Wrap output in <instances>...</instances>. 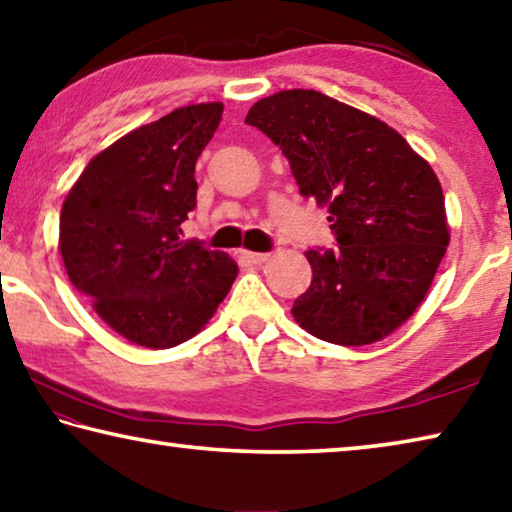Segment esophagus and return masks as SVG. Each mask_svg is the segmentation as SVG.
<instances>
[{"label": "esophagus", "mask_w": 512, "mask_h": 512, "mask_svg": "<svg viewBox=\"0 0 512 512\" xmlns=\"http://www.w3.org/2000/svg\"><path fill=\"white\" fill-rule=\"evenodd\" d=\"M244 255L248 257V262H253V264H264L266 259L271 257L268 253H250V250H248V253H244Z\"/></svg>", "instance_id": "obj_1"}]
</instances>
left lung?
Here are the masks:
<instances>
[{
    "label": "left lung",
    "mask_w": 512,
    "mask_h": 512,
    "mask_svg": "<svg viewBox=\"0 0 512 512\" xmlns=\"http://www.w3.org/2000/svg\"><path fill=\"white\" fill-rule=\"evenodd\" d=\"M287 155L305 198L327 205L339 248H311L309 289L291 314L316 339L368 345L413 316L449 244L436 173L391 126L316 90L248 110Z\"/></svg>",
    "instance_id": "8db88e82"
}]
</instances>
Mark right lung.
Masks as SVG:
<instances>
[{
	"label": "right lung",
	"mask_w": 512,
	"mask_h": 512,
	"mask_svg": "<svg viewBox=\"0 0 512 512\" xmlns=\"http://www.w3.org/2000/svg\"><path fill=\"white\" fill-rule=\"evenodd\" d=\"M221 115L223 103H198L135 128L90 160L60 210L69 282L144 348L192 339L237 277L235 259L180 237L196 207V160Z\"/></svg>",
	"instance_id": "1"
}]
</instances>
